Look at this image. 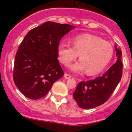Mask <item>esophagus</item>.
<instances>
[{"label": "esophagus", "mask_w": 132, "mask_h": 132, "mask_svg": "<svg viewBox=\"0 0 132 132\" xmlns=\"http://www.w3.org/2000/svg\"><path fill=\"white\" fill-rule=\"evenodd\" d=\"M64 77L65 78H66V79H68V78H71V77L70 75H68V73H65L64 75Z\"/></svg>", "instance_id": "1"}]
</instances>
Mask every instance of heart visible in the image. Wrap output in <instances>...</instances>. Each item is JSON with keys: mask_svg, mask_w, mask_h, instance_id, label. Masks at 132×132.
<instances>
[{"mask_svg": "<svg viewBox=\"0 0 132 132\" xmlns=\"http://www.w3.org/2000/svg\"><path fill=\"white\" fill-rule=\"evenodd\" d=\"M73 46L66 42H60L57 52L60 62L68 66L80 55L79 61L70 66L71 71L82 73L87 70L89 75L103 71L110 62L114 49L110 43L90 34L78 35L71 39Z\"/></svg>", "mask_w": 132, "mask_h": 132, "instance_id": "obj_1", "label": "heart"}]
</instances>
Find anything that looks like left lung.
<instances>
[{
    "mask_svg": "<svg viewBox=\"0 0 132 132\" xmlns=\"http://www.w3.org/2000/svg\"><path fill=\"white\" fill-rule=\"evenodd\" d=\"M117 61L101 77L80 82L73 94V99L82 109H92L107 102L122 77V52L115 45Z\"/></svg>",
    "mask_w": 132,
    "mask_h": 132,
    "instance_id": "1",
    "label": "left lung"
}]
</instances>
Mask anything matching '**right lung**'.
<instances>
[{
	"label": "right lung",
	"instance_id": "1",
	"mask_svg": "<svg viewBox=\"0 0 132 132\" xmlns=\"http://www.w3.org/2000/svg\"><path fill=\"white\" fill-rule=\"evenodd\" d=\"M73 28L46 22L26 34L16 54L13 71L14 84L25 96L39 99L62 78L64 71L57 59L58 45Z\"/></svg>",
	"mask_w": 132,
	"mask_h": 132
}]
</instances>
